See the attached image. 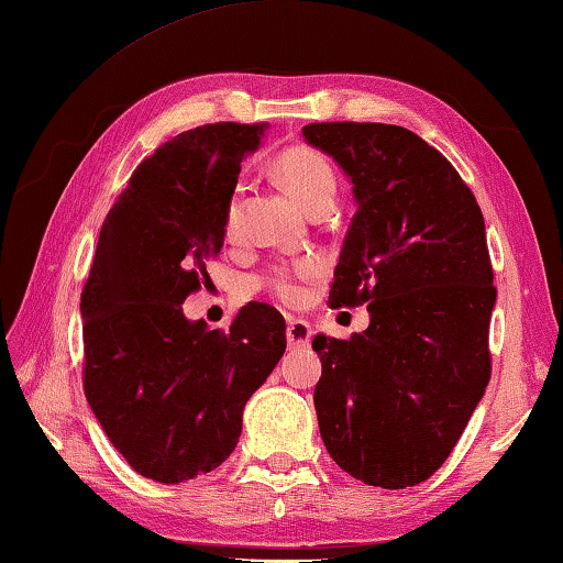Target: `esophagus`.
Returning a JSON list of instances; mask_svg holds the SVG:
<instances>
[{
    "instance_id": "obj_1",
    "label": "esophagus",
    "mask_w": 563,
    "mask_h": 563,
    "mask_svg": "<svg viewBox=\"0 0 563 563\" xmlns=\"http://www.w3.org/2000/svg\"><path fill=\"white\" fill-rule=\"evenodd\" d=\"M312 341V327L305 319H290L288 321V343L290 349H307Z\"/></svg>"
}]
</instances>
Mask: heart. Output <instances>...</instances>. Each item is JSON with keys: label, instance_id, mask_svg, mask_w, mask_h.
<instances>
[{"label": "heart", "instance_id": "1", "mask_svg": "<svg viewBox=\"0 0 563 563\" xmlns=\"http://www.w3.org/2000/svg\"><path fill=\"white\" fill-rule=\"evenodd\" d=\"M273 174L280 186L312 212L324 202H333L336 196V174H333L329 159L314 147L295 145L283 150L273 164ZM239 224V200L232 198L224 214V232L234 234ZM321 271L319 261L302 258L292 266H278L266 275V288L285 305H297L305 297V283L312 280Z\"/></svg>", "mask_w": 563, "mask_h": 563}]
</instances>
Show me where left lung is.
I'll return each mask as SVG.
<instances>
[{"label": "left lung", "instance_id": "1", "mask_svg": "<svg viewBox=\"0 0 563 563\" xmlns=\"http://www.w3.org/2000/svg\"><path fill=\"white\" fill-rule=\"evenodd\" d=\"M302 135L357 200L329 307L369 312L349 341H312L321 440L355 479L416 486L450 457L492 379L484 214L457 169L401 125L309 123Z\"/></svg>", "mask_w": 563, "mask_h": 563}]
</instances>
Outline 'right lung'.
<instances>
[{"mask_svg": "<svg viewBox=\"0 0 563 563\" xmlns=\"http://www.w3.org/2000/svg\"><path fill=\"white\" fill-rule=\"evenodd\" d=\"M263 125L210 123L164 142L109 210L81 290L84 394L103 433L145 479L181 484L230 457L242 411L285 353V319L266 302L227 331L188 321L208 285L224 214Z\"/></svg>", "mask_w": 563, "mask_h": 563, "instance_id": "obj_1", "label": "right lung"}]
</instances>
